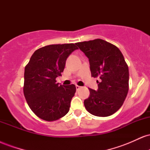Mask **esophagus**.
<instances>
[{
    "label": "esophagus",
    "mask_w": 150,
    "mask_h": 150,
    "mask_svg": "<svg viewBox=\"0 0 150 150\" xmlns=\"http://www.w3.org/2000/svg\"><path fill=\"white\" fill-rule=\"evenodd\" d=\"M75 87H76V89H77V90H79V89H80V88H81V87H80V86H78V85H75Z\"/></svg>",
    "instance_id": "obj_1"
}]
</instances>
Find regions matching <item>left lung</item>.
Masks as SVG:
<instances>
[{"mask_svg":"<svg viewBox=\"0 0 150 150\" xmlns=\"http://www.w3.org/2000/svg\"><path fill=\"white\" fill-rule=\"evenodd\" d=\"M88 58L92 77H99L98 89H89L84 101L94 116L106 117L121 107L128 92L129 71L124 57L116 46L101 39L76 43Z\"/></svg>","mask_w":150,"mask_h":150,"instance_id":"8db88e82","label":"left lung"}]
</instances>
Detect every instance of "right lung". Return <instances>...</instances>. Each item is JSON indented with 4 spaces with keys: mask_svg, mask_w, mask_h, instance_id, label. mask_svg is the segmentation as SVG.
Wrapping results in <instances>:
<instances>
[{
    "mask_svg": "<svg viewBox=\"0 0 150 150\" xmlns=\"http://www.w3.org/2000/svg\"><path fill=\"white\" fill-rule=\"evenodd\" d=\"M78 49L75 44H52L34 51L25 68L24 94L38 117L47 121L62 118L70 110L75 85L56 82L65 68L67 58Z\"/></svg>",
    "mask_w": 150,
    "mask_h": 150,
    "instance_id": "right-lung-1",
    "label": "right lung"
}]
</instances>
